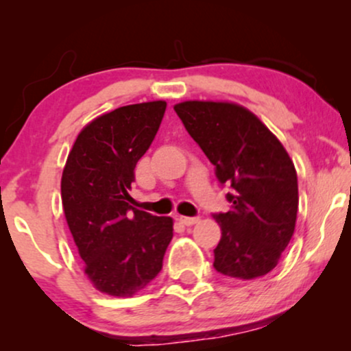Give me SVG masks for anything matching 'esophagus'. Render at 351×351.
I'll use <instances>...</instances> for the list:
<instances>
[{
    "mask_svg": "<svg viewBox=\"0 0 351 351\" xmlns=\"http://www.w3.org/2000/svg\"><path fill=\"white\" fill-rule=\"evenodd\" d=\"M180 221L184 224V226H193V224L199 223V217H189V216H180Z\"/></svg>",
    "mask_w": 351,
    "mask_h": 351,
    "instance_id": "34e87169",
    "label": "esophagus"
}]
</instances>
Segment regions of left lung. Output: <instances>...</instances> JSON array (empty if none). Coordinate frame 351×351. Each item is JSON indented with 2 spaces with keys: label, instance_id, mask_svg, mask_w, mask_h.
<instances>
[{
  "label": "left lung",
  "instance_id": "1",
  "mask_svg": "<svg viewBox=\"0 0 351 351\" xmlns=\"http://www.w3.org/2000/svg\"><path fill=\"white\" fill-rule=\"evenodd\" d=\"M191 138L231 186L215 269L234 279H256L276 267L291 243L299 209V184L291 156L252 112L231 102L188 100L175 106Z\"/></svg>",
  "mask_w": 351,
  "mask_h": 351
}]
</instances>
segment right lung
<instances>
[{
  "instance_id": "obj_1",
  "label": "right lung",
  "mask_w": 351,
  "mask_h": 351,
  "mask_svg": "<svg viewBox=\"0 0 351 351\" xmlns=\"http://www.w3.org/2000/svg\"><path fill=\"white\" fill-rule=\"evenodd\" d=\"M167 102L119 107L75 138L60 180L67 226L97 291L132 297L158 276L173 219L130 206L136 162L150 148Z\"/></svg>"
}]
</instances>
